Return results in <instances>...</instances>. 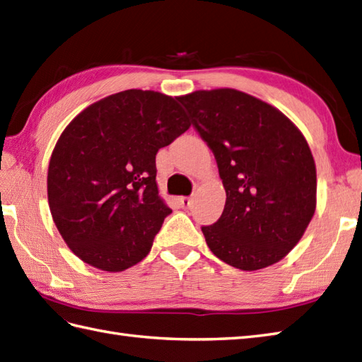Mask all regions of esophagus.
<instances>
[{"instance_id": "esophagus-1", "label": "esophagus", "mask_w": 362, "mask_h": 362, "mask_svg": "<svg viewBox=\"0 0 362 362\" xmlns=\"http://www.w3.org/2000/svg\"><path fill=\"white\" fill-rule=\"evenodd\" d=\"M191 197H179L177 199V204L182 206V208H189L191 206Z\"/></svg>"}]
</instances>
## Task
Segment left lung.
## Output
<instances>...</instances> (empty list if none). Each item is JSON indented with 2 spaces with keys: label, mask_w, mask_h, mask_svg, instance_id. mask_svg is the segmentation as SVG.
Wrapping results in <instances>:
<instances>
[{
  "label": "left lung",
  "mask_w": 362,
  "mask_h": 362,
  "mask_svg": "<svg viewBox=\"0 0 362 362\" xmlns=\"http://www.w3.org/2000/svg\"><path fill=\"white\" fill-rule=\"evenodd\" d=\"M213 151L226 192L223 213L202 226L213 255L255 272L300 240L316 208V166L302 132L279 109L236 89L179 97Z\"/></svg>",
  "instance_id": "left-lung-1"
}]
</instances>
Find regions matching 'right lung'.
Instances as JSON below:
<instances>
[{
	"label": "right lung",
	"instance_id": "add662e5",
	"mask_svg": "<svg viewBox=\"0 0 362 362\" xmlns=\"http://www.w3.org/2000/svg\"><path fill=\"white\" fill-rule=\"evenodd\" d=\"M189 126L177 100L141 89L100 100L66 126L50 156L47 200L75 256L112 273L146 257L171 214L156 154Z\"/></svg>",
	"mask_w": 362,
	"mask_h": 362
}]
</instances>
